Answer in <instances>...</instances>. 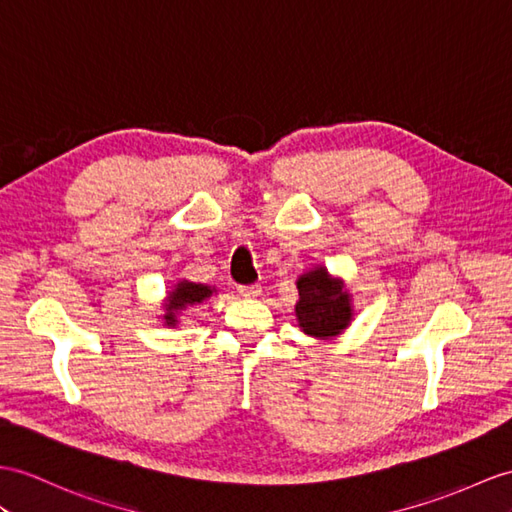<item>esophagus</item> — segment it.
I'll list each match as a JSON object with an SVG mask.
<instances>
[{"mask_svg": "<svg viewBox=\"0 0 512 512\" xmlns=\"http://www.w3.org/2000/svg\"><path fill=\"white\" fill-rule=\"evenodd\" d=\"M260 284H243V286H239V293L243 295V297H258L260 295Z\"/></svg>", "mask_w": 512, "mask_h": 512, "instance_id": "esophagus-1", "label": "esophagus"}]
</instances>
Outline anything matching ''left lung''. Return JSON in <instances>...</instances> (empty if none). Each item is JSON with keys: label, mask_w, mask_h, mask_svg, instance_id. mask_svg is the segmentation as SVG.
Instances as JSON below:
<instances>
[{"label": "left lung", "mask_w": 512, "mask_h": 512, "mask_svg": "<svg viewBox=\"0 0 512 512\" xmlns=\"http://www.w3.org/2000/svg\"><path fill=\"white\" fill-rule=\"evenodd\" d=\"M299 302L295 315L302 328L310 336L330 339L336 336L352 319L350 293L343 289L339 280H332L326 269H315L304 273L297 280Z\"/></svg>", "instance_id": "left-lung-1"}]
</instances>
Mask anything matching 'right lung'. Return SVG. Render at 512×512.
<instances>
[{
    "label": "right lung",
    "instance_id": "right-lung-1",
    "mask_svg": "<svg viewBox=\"0 0 512 512\" xmlns=\"http://www.w3.org/2000/svg\"><path fill=\"white\" fill-rule=\"evenodd\" d=\"M213 295V289L206 284H195V282H178L176 289L169 293V304H167V315L165 321L167 326H176V313L186 306L202 304L206 297Z\"/></svg>",
    "mask_w": 512,
    "mask_h": 512
}]
</instances>
